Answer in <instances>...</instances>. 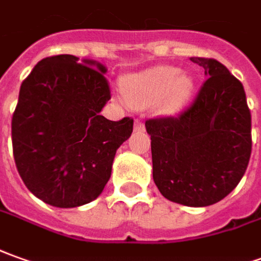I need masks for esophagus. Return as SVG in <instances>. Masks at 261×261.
Masks as SVG:
<instances>
[{
  "label": "esophagus",
  "mask_w": 261,
  "mask_h": 261,
  "mask_svg": "<svg viewBox=\"0 0 261 261\" xmlns=\"http://www.w3.org/2000/svg\"><path fill=\"white\" fill-rule=\"evenodd\" d=\"M143 130H145V123L139 119L135 120V132L139 134V132H143Z\"/></svg>",
  "instance_id": "esophagus-1"
}]
</instances>
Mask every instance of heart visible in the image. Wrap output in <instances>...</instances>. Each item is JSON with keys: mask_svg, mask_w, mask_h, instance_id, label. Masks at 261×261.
Wrapping results in <instances>:
<instances>
[{"mask_svg": "<svg viewBox=\"0 0 261 261\" xmlns=\"http://www.w3.org/2000/svg\"><path fill=\"white\" fill-rule=\"evenodd\" d=\"M195 81L179 68L156 65L126 75L122 82L125 102L136 108L159 103L166 112H175L192 96Z\"/></svg>", "mask_w": 261, "mask_h": 261, "instance_id": "1", "label": "heart"}]
</instances>
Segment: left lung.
<instances>
[{
	"mask_svg": "<svg viewBox=\"0 0 261 261\" xmlns=\"http://www.w3.org/2000/svg\"><path fill=\"white\" fill-rule=\"evenodd\" d=\"M206 81L176 118L148 119L153 180L170 202L204 207L236 188L251 154V115L242 82L212 58H190Z\"/></svg>",
	"mask_w": 261,
	"mask_h": 261,
	"instance_id": "obj_1",
	"label": "left lung"
}]
</instances>
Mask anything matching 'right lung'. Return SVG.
<instances>
[{"label": "right lung", "mask_w": 261, "mask_h": 261, "mask_svg": "<svg viewBox=\"0 0 261 261\" xmlns=\"http://www.w3.org/2000/svg\"><path fill=\"white\" fill-rule=\"evenodd\" d=\"M78 59L55 55L39 61L21 85L11 122L22 182L42 202L64 209L102 193L116 150L134 130L132 118L113 122L100 115L111 99L107 68Z\"/></svg>", "instance_id": "right-lung-1"}]
</instances>
